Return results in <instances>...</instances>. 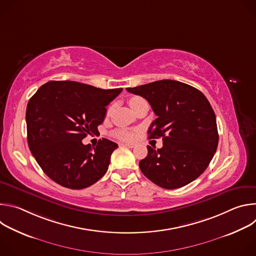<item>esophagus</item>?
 I'll list each match as a JSON object with an SVG mask.
<instances>
[{
	"instance_id": "1",
	"label": "esophagus",
	"mask_w": 256,
	"mask_h": 256,
	"mask_svg": "<svg viewBox=\"0 0 256 256\" xmlns=\"http://www.w3.org/2000/svg\"><path fill=\"white\" fill-rule=\"evenodd\" d=\"M124 146H126V147H128V148H134L136 147V144H132V142H124V144H122Z\"/></svg>"
}]
</instances>
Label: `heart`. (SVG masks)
I'll return each instance as SVG.
<instances>
[{
	"mask_svg": "<svg viewBox=\"0 0 256 256\" xmlns=\"http://www.w3.org/2000/svg\"><path fill=\"white\" fill-rule=\"evenodd\" d=\"M142 100L140 97H138V96H134L132 98H130L128 100V104L130 107H132L136 103H138V101ZM116 136H118V138L120 140H130L134 138V132L132 130H126V128H120V130H118L116 132Z\"/></svg>",
	"mask_w": 256,
	"mask_h": 256,
	"instance_id": "obj_1",
	"label": "heart"
}]
</instances>
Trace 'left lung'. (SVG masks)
Listing matches in <instances>:
<instances>
[{"label":"left lung","instance_id":"obj_1","mask_svg":"<svg viewBox=\"0 0 256 256\" xmlns=\"http://www.w3.org/2000/svg\"><path fill=\"white\" fill-rule=\"evenodd\" d=\"M126 90L148 100L157 116L149 128V138L163 140L161 149L147 147V157L138 163L142 174L166 190L190 184L206 169L218 147L216 116L206 97L174 80Z\"/></svg>","mask_w":256,"mask_h":256}]
</instances>
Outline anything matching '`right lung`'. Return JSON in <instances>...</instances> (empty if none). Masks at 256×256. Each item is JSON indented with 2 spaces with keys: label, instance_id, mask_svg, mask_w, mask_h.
Here are the masks:
<instances>
[{
  "label": "right lung",
  "instance_id": "right-lung-1",
  "mask_svg": "<svg viewBox=\"0 0 256 256\" xmlns=\"http://www.w3.org/2000/svg\"><path fill=\"white\" fill-rule=\"evenodd\" d=\"M122 88L100 89L74 81H50L29 99L26 109L29 149L44 172L58 184L86 188L107 171L118 144L102 138L84 144L98 132L106 106Z\"/></svg>",
  "mask_w": 256,
  "mask_h": 256
}]
</instances>
